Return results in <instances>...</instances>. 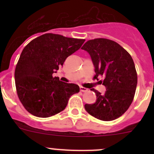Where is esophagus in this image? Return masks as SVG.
Listing matches in <instances>:
<instances>
[{"label": "esophagus", "instance_id": "esophagus-1", "mask_svg": "<svg viewBox=\"0 0 154 154\" xmlns=\"http://www.w3.org/2000/svg\"><path fill=\"white\" fill-rule=\"evenodd\" d=\"M80 91H82V92H86V91H88V88H85V87H83V86H80Z\"/></svg>", "mask_w": 154, "mask_h": 154}]
</instances>
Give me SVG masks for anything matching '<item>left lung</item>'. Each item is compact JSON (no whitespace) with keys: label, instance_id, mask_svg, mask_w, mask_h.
Returning <instances> with one entry per match:
<instances>
[{"label":"left lung","instance_id":"obj_1","mask_svg":"<svg viewBox=\"0 0 154 154\" xmlns=\"http://www.w3.org/2000/svg\"><path fill=\"white\" fill-rule=\"evenodd\" d=\"M81 49L91 56L95 68L94 78L103 77L100 81L106 88L104 94L92 88L97 100L86 103L85 109L99 120H115L128 109L134 98L137 73L133 58L120 45L107 38L88 40Z\"/></svg>","mask_w":154,"mask_h":154}]
</instances>
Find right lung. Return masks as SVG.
Wrapping results in <instances>:
<instances>
[{
    "label": "right lung",
    "instance_id": "1",
    "mask_svg": "<svg viewBox=\"0 0 154 154\" xmlns=\"http://www.w3.org/2000/svg\"><path fill=\"white\" fill-rule=\"evenodd\" d=\"M84 42L45 33L23 49L15 67V80L18 98L28 112L39 118L55 116L65 109L72 94L80 91L77 85L60 81L53 74Z\"/></svg>",
    "mask_w": 154,
    "mask_h": 154
}]
</instances>
